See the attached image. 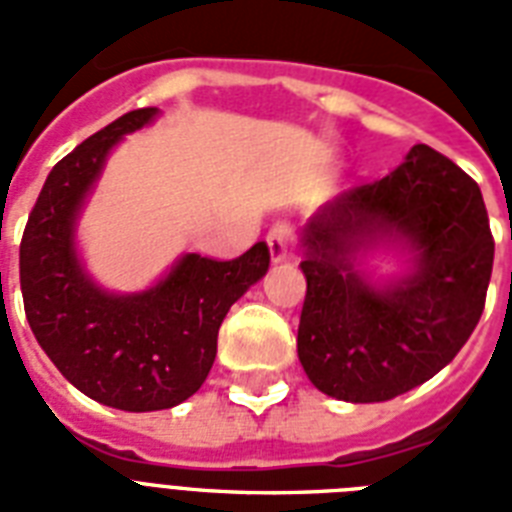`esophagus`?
I'll list each match as a JSON object with an SVG mask.
<instances>
[{
	"label": "esophagus",
	"mask_w": 512,
	"mask_h": 512,
	"mask_svg": "<svg viewBox=\"0 0 512 512\" xmlns=\"http://www.w3.org/2000/svg\"><path fill=\"white\" fill-rule=\"evenodd\" d=\"M265 241H268V249H271L273 263L279 260H287L292 255V244H295V233L287 223H276L271 231L265 233Z\"/></svg>",
	"instance_id": "esophagus-1"
}]
</instances>
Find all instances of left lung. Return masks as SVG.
<instances>
[{"label": "left lung", "mask_w": 512, "mask_h": 512, "mask_svg": "<svg viewBox=\"0 0 512 512\" xmlns=\"http://www.w3.org/2000/svg\"><path fill=\"white\" fill-rule=\"evenodd\" d=\"M374 232L401 235L418 252L413 276L382 293L349 263ZM305 247L297 356L308 380L340 401H388L422 385L484 313L494 263L484 196L422 143L390 175L340 193L308 223Z\"/></svg>", "instance_id": "left-lung-1"}]
</instances>
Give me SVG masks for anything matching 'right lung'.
Instances as JSON below:
<instances>
[{
    "mask_svg": "<svg viewBox=\"0 0 512 512\" xmlns=\"http://www.w3.org/2000/svg\"><path fill=\"white\" fill-rule=\"evenodd\" d=\"M156 108H138L63 156L44 180L20 239V289L36 342L74 388L124 412L183 404L207 380L231 305L268 271L265 241L233 260L185 255L143 295L116 297L82 273L74 220L122 135Z\"/></svg>",
    "mask_w": 512,
    "mask_h": 512,
    "instance_id": "add662e5",
    "label": "right lung"
}]
</instances>
